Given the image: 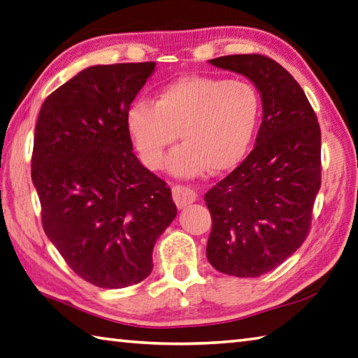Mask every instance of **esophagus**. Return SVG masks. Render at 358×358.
<instances>
[{
  "instance_id": "1",
  "label": "esophagus",
  "mask_w": 358,
  "mask_h": 358,
  "mask_svg": "<svg viewBox=\"0 0 358 358\" xmlns=\"http://www.w3.org/2000/svg\"><path fill=\"white\" fill-rule=\"evenodd\" d=\"M172 196H173L175 205H177L178 210H183L185 206L194 203V201H196V199H197V194L187 186H173L172 187Z\"/></svg>"
}]
</instances>
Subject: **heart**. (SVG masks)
Segmentation results:
<instances>
[{
    "label": "heart",
    "mask_w": 358,
    "mask_h": 358,
    "mask_svg": "<svg viewBox=\"0 0 358 358\" xmlns=\"http://www.w3.org/2000/svg\"><path fill=\"white\" fill-rule=\"evenodd\" d=\"M262 101L253 84L216 76H181L162 86L153 105L138 100L128 106L125 123L141 161L159 171L167 150L171 173L191 178L210 171L230 172L245 159L255 138Z\"/></svg>",
    "instance_id": "1"
}]
</instances>
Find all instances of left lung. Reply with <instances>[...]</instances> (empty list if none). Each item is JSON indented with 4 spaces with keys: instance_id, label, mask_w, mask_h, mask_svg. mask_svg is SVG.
<instances>
[{
    "instance_id": "left-lung-1",
    "label": "left lung",
    "mask_w": 358,
    "mask_h": 358,
    "mask_svg": "<svg viewBox=\"0 0 358 358\" xmlns=\"http://www.w3.org/2000/svg\"><path fill=\"white\" fill-rule=\"evenodd\" d=\"M244 75L262 96L255 147L205 194L213 217L206 258L235 277L275 269L302 245L321 187V129L302 87L280 64L262 55L208 61Z\"/></svg>"
}]
</instances>
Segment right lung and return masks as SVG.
<instances>
[{
    "label": "right lung",
    "mask_w": 358,
    "mask_h": 358,
    "mask_svg": "<svg viewBox=\"0 0 358 358\" xmlns=\"http://www.w3.org/2000/svg\"><path fill=\"white\" fill-rule=\"evenodd\" d=\"M155 67H87L38 113L31 177L43 230L70 268L100 288L150 275L153 245L177 216L171 189L133 153L125 123Z\"/></svg>",
    "instance_id": "add662e5"
}]
</instances>
